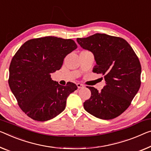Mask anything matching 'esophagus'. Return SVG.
Masks as SVG:
<instances>
[{
    "label": "esophagus",
    "mask_w": 151,
    "mask_h": 151,
    "mask_svg": "<svg viewBox=\"0 0 151 151\" xmlns=\"http://www.w3.org/2000/svg\"><path fill=\"white\" fill-rule=\"evenodd\" d=\"M77 86L79 89L80 88H84V85L82 84V83H77Z\"/></svg>",
    "instance_id": "1"
}]
</instances>
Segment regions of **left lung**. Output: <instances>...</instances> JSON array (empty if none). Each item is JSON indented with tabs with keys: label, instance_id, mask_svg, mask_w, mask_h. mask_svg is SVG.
I'll list each match as a JSON object with an SVG mask.
<instances>
[{
	"label": "left lung",
	"instance_id": "left-lung-1",
	"mask_svg": "<svg viewBox=\"0 0 151 151\" xmlns=\"http://www.w3.org/2000/svg\"><path fill=\"white\" fill-rule=\"evenodd\" d=\"M83 49L93 53V72L103 76L106 85L101 92L87 86L90 98L83 103L88 113L102 119H112L126 111L140 87L141 65L137 55L124 38L95 34L77 38Z\"/></svg>",
	"mask_w": 151,
	"mask_h": 151
}]
</instances>
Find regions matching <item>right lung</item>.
I'll return each instance as SVG.
<instances>
[{
    "label": "right lung",
    "mask_w": 151,
    "mask_h": 151,
    "mask_svg": "<svg viewBox=\"0 0 151 151\" xmlns=\"http://www.w3.org/2000/svg\"><path fill=\"white\" fill-rule=\"evenodd\" d=\"M77 47L71 39L46 36L25 42L13 56L9 87L21 109L32 119L47 121L65 109L67 99L77 86L60 85L50 74L61 69L64 58Z\"/></svg>",
    "instance_id": "add662e5"
}]
</instances>
